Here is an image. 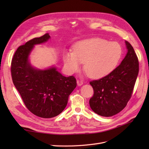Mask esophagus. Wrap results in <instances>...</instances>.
<instances>
[{"mask_svg":"<svg viewBox=\"0 0 149 149\" xmlns=\"http://www.w3.org/2000/svg\"><path fill=\"white\" fill-rule=\"evenodd\" d=\"M77 86H81L83 84V82L81 80H77Z\"/></svg>","mask_w":149,"mask_h":149,"instance_id":"esophagus-1","label":"esophagus"}]
</instances>
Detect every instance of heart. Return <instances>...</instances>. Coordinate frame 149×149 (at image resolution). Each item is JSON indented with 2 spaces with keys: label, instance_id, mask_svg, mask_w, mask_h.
<instances>
[{
  "label": "heart",
  "instance_id": "b5f03b06",
  "mask_svg": "<svg viewBox=\"0 0 149 149\" xmlns=\"http://www.w3.org/2000/svg\"><path fill=\"white\" fill-rule=\"evenodd\" d=\"M122 53L118 42L93 38L75 43L74 50L63 52V61L70 74L78 72L84 63V70L91 78L101 79L116 68Z\"/></svg>",
  "mask_w": 149,
  "mask_h": 149
}]
</instances>
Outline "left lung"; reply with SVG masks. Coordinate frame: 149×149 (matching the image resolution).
Returning a JSON list of instances; mask_svg holds the SVG:
<instances>
[{"label":"left lung","instance_id":"1","mask_svg":"<svg viewBox=\"0 0 149 149\" xmlns=\"http://www.w3.org/2000/svg\"><path fill=\"white\" fill-rule=\"evenodd\" d=\"M127 52L120 65L100 79L91 81L94 91L90 106L97 115L109 117L124 108L130 99L139 72V62L133 47L127 41Z\"/></svg>","mask_w":149,"mask_h":149}]
</instances>
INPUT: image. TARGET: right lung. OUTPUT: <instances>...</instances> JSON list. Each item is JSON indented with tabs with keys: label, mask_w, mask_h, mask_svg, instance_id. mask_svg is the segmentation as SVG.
I'll list each match as a JSON object with an SVG mask.
<instances>
[{
	"label": "right lung",
	"mask_w": 149,
	"mask_h": 149,
	"mask_svg": "<svg viewBox=\"0 0 149 149\" xmlns=\"http://www.w3.org/2000/svg\"><path fill=\"white\" fill-rule=\"evenodd\" d=\"M50 38L47 33L19 47L11 67L13 82L27 108L44 118L59 115L67 105L70 94L77 86L74 76H63L55 66L39 69L31 65L29 56L34 46L48 42Z\"/></svg>",
	"instance_id": "add662e5"
}]
</instances>
